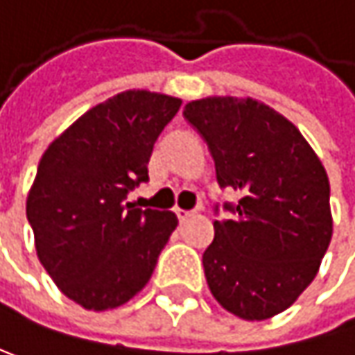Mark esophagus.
Instances as JSON below:
<instances>
[{
    "label": "esophagus",
    "mask_w": 355,
    "mask_h": 355,
    "mask_svg": "<svg viewBox=\"0 0 355 355\" xmlns=\"http://www.w3.org/2000/svg\"><path fill=\"white\" fill-rule=\"evenodd\" d=\"M175 214H178V218H180V222L184 224V222H188L191 216H193V212H188V210H178Z\"/></svg>",
    "instance_id": "esophagus-1"
}]
</instances>
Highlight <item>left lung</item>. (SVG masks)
<instances>
[{"instance_id":"left-lung-1","label":"left lung","mask_w":355,"mask_h":355,"mask_svg":"<svg viewBox=\"0 0 355 355\" xmlns=\"http://www.w3.org/2000/svg\"><path fill=\"white\" fill-rule=\"evenodd\" d=\"M184 116L206 139L220 188L241 198L214 220L202 263L214 299L246 321L291 307L315 279L334 220L329 180L301 131L254 98L191 101Z\"/></svg>"}]
</instances>
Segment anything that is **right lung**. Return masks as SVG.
Returning a JSON list of instances; mask_svg holds the SVG:
<instances>
[{"label": "right lung", "instance_id": "right-lung-1", "mask_svg": "<svg viewBox=\"0 0 355 355\" xmlns=\"http://www.w3.org/2000/svg\"><path fill=\"white\" fill-rule=\"evenodd\" d=\"M182 101L125 90L76 119L44 151L26 216L56 287L92 311L114 309L147 285L178 216L125 206Z\"/></svg>", "mask_w": 355, "mask_h": 355}]
</instances>
